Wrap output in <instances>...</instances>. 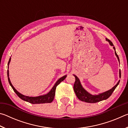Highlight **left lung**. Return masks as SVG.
<instances>
[{
    "label": "left lung",
    "mask_w": 128,
    "mask_h": 128,
    "mask_svg": "<svg viewBox=\"0 0 128 128\" xmlns=\"http://www.w3.org/2000/svg\"><path fill=\"white\" fill-rule=\"evenodd\" d=\"M106 40L108 41V42H109L111 46H114L113 43H112L111 40H109L107 38H106ZM113 48L114 50V51H115V47L114 46ZM114 52H115V55L117 56V58H118V62H120L119 58L118 55V54L116 53V51H114ZM119 74H120V78H121L120 70V72H119ZM73 76L75 77V78H76L74 86H73V88H74V92L76 93V95L77 98H78L80 100H81L82 102H85L90 103L99 102H100L103 100H106V99H108L112 95V92H114V91L119 84V82H120V81H118V84H117L114 87L112 88L111 89L107 91V92L101 93V94H99V95H93L90 94V93H88V92H86V91L84 89L83 87L82 86L81 82H80L78 78L76 75H73Z\"/></svg>",
    "instance_id": "left-lung-1"
}]
</instances>
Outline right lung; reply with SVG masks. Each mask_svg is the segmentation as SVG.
Segmentation results:
<instances>
[{
	"instance_id": "add662e5",
	"label": "right lung",
	"mask_w": 128,
	"mask_h": 128,
	"mask_svg": "<svg viewBox=\"0 0 128 128\" xmlns=\"http://www.w3.org/2000/svg\"><path fill=\"white\" fill-rule=\"evenodd\" d=\"M10 58L9 60V62H8V66L10 64ZM7 75H8V82H9L10 85L11 86L12 88H13L15 93L17 95L19 98L22 99L23 100H25L26 102H28L32 103V104H40V103H51L53 101L54 97H55V91H56V86H57L62 81H64L66 77V75L64 76L63 77L60 78V79L58 80V81L56 82V84L54 85L53 88H51V90L50 91V92L47 93L46 95H41V96H36V97H31V96H25L22 94H21V93L17 92V91L15 89L14 86L12 85L11 82H10V77H9V72H8V70L7 71Z\"/></svg>"
}]
</instances>
